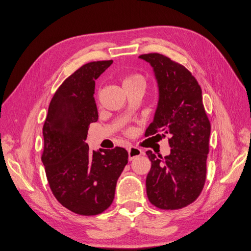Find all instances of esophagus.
Wrapping results in <instances>:
<instances>
[{
	"label": "esophagus",
	"instance_id": "1",
	"mask_svg": "<svg viewBox=\"0 0 251 251\" xmlns=\"http://www.w3.org/2000/svg\"><path fill=\"white\" fill-rule=\"evenodd\" d=\"M143 154V151L136 147H130L128 149V158L129 160H132L135 157H139Z\"/></svg>",
	"mask_w": 251,
	"mask_h": 251
}]
</instances>
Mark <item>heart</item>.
I'll return each instance as SVG.
<instances>
[{
	"label": "heart",
	"mask_w": 251,
	"mask_h": 251,
	"mask_svg": "<svg viewBox=\"0 0 251 251\" xmlns=\"http://www.w3.org/2000/svg\"><path fill=\"white\" fill-rule=\"evenodd\" d=\"M124 90L128 88H143L146 87V80L140 74H131L127 75L122 81Z\"/></svg>",
	"instance_id": "1"
}]
</instances>
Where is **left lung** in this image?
Here are the masks:
<instances>
[{
	"instance_id": "left-lung-1",
	"label": "left lung",
	"mask_w": 251,
	"mask_h": 251,
	"mask_svg": "<svg viewBox=\"0 0 251 251\" xmlns=\"http://www.w3.org/2000/svg\"><path fill=\"white\" fill-rule=\"evenodd\" d=\"M154 74L158 101L146 136H170V154H146L151 169L146 178L149 201L161 209H177L195 201L206 178L211 124L202 103L201 88L181 64L158 53L144 54ZM155 135V136H156Z\"/></svg>"
}]
</instances>
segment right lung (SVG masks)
<instances>
[{
	"instance_id": "obj_1",
	"label": "right lung",
	"mask_w": 251,
	"mask_h": 251,
	"mask_svg": "<svg viewBox=\"0 0 251 251\" xmlns=\"http://www.w3.org/2000/svg\"><path fill=\"white\" fill-rule=\"evenodd\" d=\"M112 60L86 63L64 80L50 102L43 127L42 161L55 198L73 213L94 216L112 203L128 163L124 148L90 151L88 127L98 121L95 80Z\"/></svg>"
}]
</instances>
